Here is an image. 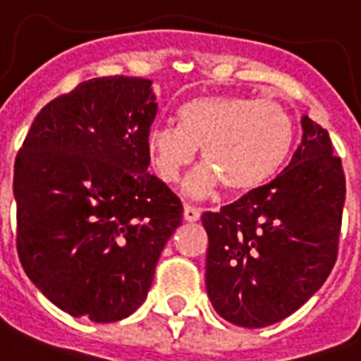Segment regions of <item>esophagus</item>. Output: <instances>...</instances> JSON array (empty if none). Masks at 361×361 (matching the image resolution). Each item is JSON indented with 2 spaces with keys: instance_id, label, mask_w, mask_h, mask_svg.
Returning <instances> with one entry per match:
<instances>
[{
  "instance_id": "1",
  "label": "esophagus",
  "mask_w": 361,
  "mask_h": 361,
  "mask_svg": "<svg viewBox=\"0 0 361 361\" xmlns=\"http://www.w3.org/2000/svg\"><path fill=\"white\" fill-rule=\"evenodd\" d=\"M183 217H185V221H189V223H195V221L200 219V208L191 206V204H185V206H183Z\"/></svg>"
}]
</instances>
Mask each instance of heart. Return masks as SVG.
Segmentation results:
<instances>
[{
	"label": "heart",
	"instance_id": "b5f03b06",
	"mask_svg": "<svg viewBox=\"0 0 361 361\" xmlns=\"http://www.w3.org/2000/svg\"><path fill=\"white\" fill-rule=\"evenodd\" d=\"M294 138L290 112L274 99L212 95L183 104L178 125H155L146 136L153 170L166 183L180 180L197 159L208 166L189 187L197 195L214 192L223 181L232 192L262 185L283 166Z\"/></svg>",
	"mask_w": 361,
	"mask_h": 361
}]
</instances>
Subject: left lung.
<instances>
[{"instance_id":"8db88e82","label":"left lung","mask_w":361,"mask_h":361,"mask_svg":"<svg viewBox=\"0 0 361 361\" xmlns=\"http://www.w3.org/2000/svg\"><path fill=\"white\" fill-rule=\"evenodd\" d=\"M302 144L268 185L206 212V290L225 320L264 328L302 307L337 260L345 172L328 130L302 118Z\"/></svg>"}]
</instances>
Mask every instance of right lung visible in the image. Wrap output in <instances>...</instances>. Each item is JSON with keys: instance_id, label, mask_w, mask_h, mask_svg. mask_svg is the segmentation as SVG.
I'll use <instances>...</instances> for the list:
<instances>
[{"instance_id": "right-lung-1", "label": "right lung", "mask_w": 361, "mask_h": 361, "mask_svg": "<svg viewBox=\"0 0 361 361\" xmlns=\"http://www.w3.org/2000/svg\"><path fill=\"white\" fill-rule=\"evenodd\" d=\"M152 80L103 76L37 114L14 161L25 275L73 317L116 322L140 307L183 206L147 172Z\"/></svg>"}]
</instances>
